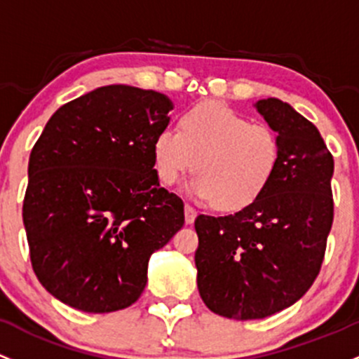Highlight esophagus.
<instances>
[{"label":"esophagus","mask_w":359,"mask_h":359,"mask_svg":"<svg viewBox=\"0 0 359 359\" xmlns=\"http://www.w3.org/2000/svg\"><path fill=\"white\" fill-rule=\"evenodd\" d=\"M196 215H198V211L192 208L191 205H186V222L187 224H192V222L196 220Z\"/></svg>","instance_id":"obj_1"}]
</instances>
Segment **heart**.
Returning a JSON list of instances; mask_svg holds the SVG:
<instances>
[{"mask_svg": "<svg viewBox=\"0 0 359 359\" xmlns=\"http://www.w3.org/2000/svg\"><path fill=\"white\" fill-rule=\"evenodd\" d=\"M153 160L161 184L173 186L194 168L192 194L218 210L236 211L252 205L269 187L280 163V141L270 127L205 101L184 113L179 130L158 132Z\"/></svg>", "mask_w": 359, "mask_h": 359, "instance_id": "obj_1", "label": "heart"}]
</instances>
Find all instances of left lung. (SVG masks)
Returning a JSON list of instances; mask_svg holds the SVG:
<instances>
[{
	"mask_svg": "<svg viewBox=\"0 0 359 359\" xmlns=\"http://www.w3.org/2000/svg\"><path fill=\"white\" fill-rule=\"evenodd\" d=\"M280 141V163L252 205L227 217L199 215L194 262L211 311L266 318L306 294L334 222V158L318 129L277 97L255 104Z\"/></svg>",
	"mask_w": 359,
	"mask_h": 359,
	"instance_id": "8db88e82",
	"label": "left lung"
}]
</instances>
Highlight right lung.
Returning a JSON list of instances; mask_svg holds the SVG:
<instances>
[{
    "instance_id": "1",
    "label": "right lung",
    "mask_w": 359,
    "mask_h": 359,
    "mask_svg": "<svg viewBox=\"0 0 359 359\" xmlns=\"http://www.w3.org/2000/svg\"><path fill=\"white\" fill-rule=\"evenodd\" d=\"M172 101L104 86L63 104L30 151L25 232L48 292L88 313L130 306L149 256L182 229L184 203L160 186L153 141Z\"/></svg>"
}]
</instances>
